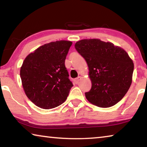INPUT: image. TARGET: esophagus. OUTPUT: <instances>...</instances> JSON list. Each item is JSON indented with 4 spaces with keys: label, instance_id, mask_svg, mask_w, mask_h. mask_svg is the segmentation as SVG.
Masks as SVG:
<instances>
[{
    "label": "esophagus",
    "instance_id": "1",
    "mask_svg": "<svg viewBox=\"0 0 147 147\" xmlns=\"http://www.w3.org/2000/svg\"><path fill=\"white\" fill-rule=\"evenodd\" d=\"M81 78H82L81 76H78V78H76V79L74 80V82L76 84H78L79 83V81L81 80Z\"/></svg>",
    "mask_w": 147,
    "mask_h": 147
}]
</instances>
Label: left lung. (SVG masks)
Masks as SVG:
<instances>
[{
	"label": "left lung",
	"instance_id": "1",
	"mask_svg": "<svg viewBox=\"0 0 147 147\" xmlns=\"http://www.w3.org/2000/svg\"><path fill=\"white\" fill-rule=\"evenodd\" d=\"M75 49L85 59L91 81L88 100L101 108L119 102L132 82L134 63L123 49L98 39H85L75 43Z\"/></svg>",
	"mask_w": 147,
	"mask_h": 147
}]
</instances>
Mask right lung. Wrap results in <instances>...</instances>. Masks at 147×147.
<instances>
[{"label": "right lung", "mask_w": 147, "mask_h": 147, "mask_svg": "<svg viewBox=\"0 0 147 147\" xmlns=\"http://www.w3.org/2000/svg\"><path fill=\"white\" fill-rule=\"evenodd\" d=\"M61 40L45 44L26 57L20 70L22 85L30 100L43 109L63 103L73 86L65 66L72 45Z\"/></svg>", "instance_id": "add662e5"}]
</instances>
